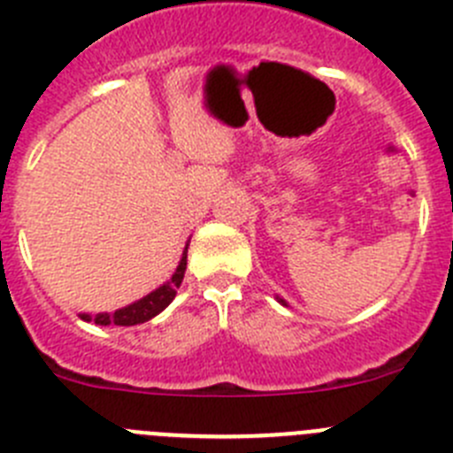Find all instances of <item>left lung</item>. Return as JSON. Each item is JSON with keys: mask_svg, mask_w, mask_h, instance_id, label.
<instances>
[{"mask_svg": "<svg viewBox=\"0 0 453 453\" xmlns=\"http://www.w3.org/2000/svg\"><path fill=\"white\" fill-rule=\"evenodd\" d=\"M281 303H286V302H283V299H281Z\"/></svg>", "mask_w": 453, "mask_h": 453, "instance_id": "left-lung-1", "label": "left lung"}]
</instances>
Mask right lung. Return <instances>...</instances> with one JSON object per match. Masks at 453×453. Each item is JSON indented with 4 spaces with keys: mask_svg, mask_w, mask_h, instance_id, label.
<instances>
[{
    "mask_svg": "<svg viewBox=\"0 0 453 453\" xmlns=\"http://www.w3.org/2000/svg\"><path fill=\"white\" fill-rule=\"evenodd\" d=\"M188 251V247H186ZM183 272H186V254H183L181 263H179L177 272L172 274V281H167L165 286H161L158 290L150 292L147 297H142L140 302L131 303V306H124L119 308V311H115L113 315L108 313H102V315H95V318H90V315H81L86 322H95V324H102V326H106V324H118V326H134V324H140V322H147V319H151L154 315H158L163 311V308L170 306V302L174 299V295H177V288L181 286L183 281Z\"/></svg>",
    "mask_w": 453,
    "mask_h": 453,
    "instance_id": "1",
    "label": "right lung"
}]
</instances>
